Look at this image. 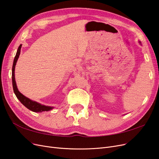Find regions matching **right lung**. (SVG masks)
<instances>
[{"label": "right lung", "mask_w": 159, "mask_h": 159, "mask_svg": "<svg viewBox=\"0 0 159 159\" xmlns=\"http://www.w3.org/2000/svg\"><path fill=\"white\" fill-rule=\"evenodd\" d=\"M21 46L22 45L20 44L19 46L16 54L14 57V62H13V65H12V87H13V90L14 92L15 93L16 98L19 99V101L25 105V106L28 108V109L31 110L32 111L34 112H39L42 113V111H50L53 109L52 107H49V106H45V105H41L40 103H38L36 102H33V101L30 100V99H28V98L25 97V95H23L20 91L18 90L17 86L16 84V81H15V78H14V69H15V66L16 64V61L18 60V58L19 56H20V50H21Z\"/></svg>", "instance_id": "add662e5"}]
</instances>
